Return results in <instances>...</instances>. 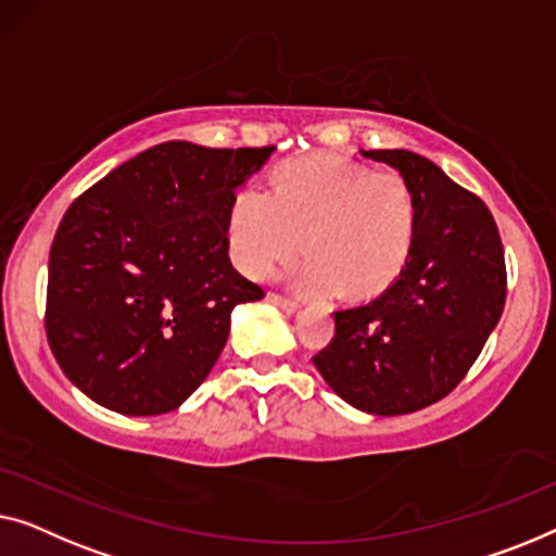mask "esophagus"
Wrapping results in <instances>:
<instances>
[{
	"mask_svg": "<svg viewBox=\"0 0 556 556\" xmlns=\"http://www.w3.org/2000/svg\"><path fill=\"white\" fill-rule=\"evenodd\" d=\"M269 302H275L279 309H285V312H289V315H292V312H296V309H300V302L289 300V296H281V294H269Z\"/></svg>",
	"mask_w": 556,
	"mask_h": 556,
	"instance_id": "34e87169",
	"label": "esophagus"
}]
</instances>
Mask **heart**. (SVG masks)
I'll return each instance as SVG.
<instances>
[{"label":"heart","mask_w":556,"mask_h":556,"mask_svg":"<svg viewBox=\"0 0 556 556\" xmlns=\"http://www.w3.org/2000/svg\"><path fill=\"white\" fill-rule=\"evenodd\" d=\"M416 197L393 168L367 170L334 155L292 161L275 174V197L244 189L229 211L237 267L267 279L302 249L312 260L294 277L307 294L342 292L363 302L401 277L416 239Z\"/></svg>","instance_id":"heart-1"}]
</instances>
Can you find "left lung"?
Returning a JSON list of instances; mask_svg holds the SVG:
<instances>
[{
  "instance_id": "left-lung-1",
  "label": "left lung",
  "mask_w": 556,
  "mask_h": 556,
  "mask_svg": "<svg viewBox=\"0 0 556 556\" xmlns=\"http://www.w3.org/2000/svg\"><path fill=\"white\" fill-rule=\"evenodd\" d=\"M401 170L416 197L410 260L378 300L334 312V338L312 357L342 401L403 416L451 393L498 325L506 262L486 203L410 151H363Z\"/></svg>"
}]
</instances>
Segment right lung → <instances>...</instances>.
<instances>
[{
    "label": "right lung",
    "instance_id": "obj_1",
    "mask_svg": "<svg viewBox=\"0 0 556 556\" xmlns=\"http://www.w3.org/2000/svg\"><path fill=\"white\" fill-rule=\"evenodd\" d=\"M271 151L168 140L70 203L50 249L45 330L90 401L161 416L206 380L231 309L264 296L231 267L229 211Z\"/></svg>",
    "mask_w": 556,
    "mask_h": 556
}]
</instances>
